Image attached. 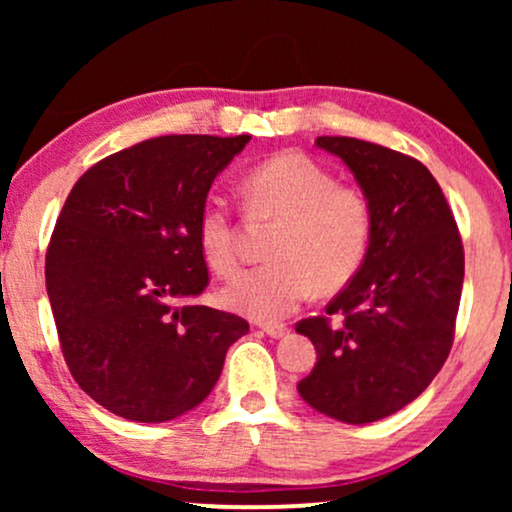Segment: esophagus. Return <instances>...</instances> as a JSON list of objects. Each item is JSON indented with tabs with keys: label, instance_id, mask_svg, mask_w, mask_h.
Masks as SVG:
<instances>
[{
	"label": "esophagus",
	"instance_id": "obj_1",
	"mask_svg": "<svg viewBox=\"0 0 512 512\" xmlns=\"http://www.w3.org/2000/svg\"><path fill=\"white\" fill-rule=\"evenodd\" d=\"M263 333L270 335V338L279 340V338H286V335L291 333V328L284 326V324H265L263 326Z\"/></svg>",
	"mask_w": 512,
	"mask_h": 512
}]
</instances>
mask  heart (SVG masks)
<instances>
[{"instance_id":"obj_1","label":"heart","mask_w":512,"mask_h":512,"mask_svg":"<svg viewBox=\"0 0 512 512\" xmlns=\"http://www.w3.org/2000/svg\"><path fill=\"white\" fill-rule=\"evenodd\" d=\"M242 195L254 216H270L272 261L244 270L223 289L228 310L256 321H279L319 293L352 282L366 261L373 214L359 188L338 184L335 174L298 151L277 153L244 174ZM198 244L216 275L237 270V228L226 200L205 202L198 216Z\"/></svg>"}]
</instances>
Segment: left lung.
I'll list each match as a JSON object with an SVG mask.
<instances>
[{"label":"left lung","instance_id":"1","mask_svg":"<svg viewBox=\"0 0 512 512\" xmlns=\"http://www.w3.org/2000/svg\"><path fill=\"white\" fill-rule=\"evenodd\" d=\"M338 156L370 202L366 261L296 333L317 349L298 394L321 415L370 424L429 387L454 340L464 247L452 209L419 160L354 137H317Z\"/></svg>","mask_w":512,"mask_h":512}]
</instances>
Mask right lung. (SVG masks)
I'll return each mask as SVG.
<instances>
[{
    "mask_svg": "<svg viewBox=\"0 0 512 512\" xmlns=\"http://www.w3.org/2000/svg\"><path fill=\"white\" fill-rule=\"evenodd\" d=\"M251 135H167L100 160L76 181L46 254V291L74 380L102 408L160 424L193 410L249 333L195 305L209 284L198 216Z\"/></svg>",
    "mask_w": 512,
    "mask_h": 512,
    "instance_id": "add662e5",
    "label": "right lung"
}]
</instances>
